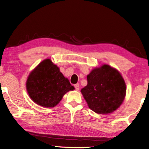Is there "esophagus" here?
Here are the masks:
<instances>
[{
    "label": "esophagus",
    "mask_w": 149,
    "mask_h": 149,
    "mask_svg": "<svg viewBox=\"0 0 149 149\" xmlns=\"http://www.w3.org/2000/svg\"><path fill=\"white\" fill-rule=\"evenodd\" d=\"M74 86H75V90H76L77 91V90H79V84H75Z\"/></svg>",
    "instance_id": "obj_1"
}]
</instances>
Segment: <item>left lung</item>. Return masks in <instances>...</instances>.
I'll return each instance as SVG.
<instances>
[{
	"instance_id": "left-lung-1",
	"label": "left lung",
	"mask_w": 149,
	"mask_h": 149,
	"mask_svg": "<svg viewBox=\"0 0 149 149\" xmlns=\"http://www.w3.org/2000/svg\"><path fill=\"white\" fill-rule=\"evenodd\" d=\"M87 81L81 92L88 107L95 113H112L123 102L126 84L119 72L112 66L103 65L93 69L87 75Z\"/></svg>"
}]
</instances>
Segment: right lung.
<instances>
[{
  "label": "right lung",
  "mask_w": 149,
  "mask_h": 149,
  "mask_svg": "<svg viewBox=\"0 0 149 149\" xmlns=\"http://www.w3.org/2000/svg\"><path fill=\"white\" fill-rule=\"evenodd\" d=\"M26 89L31 100L44 107H54L70 90H74L59 67L45 59L32 70L26 81Z\"/></svg>",
  "instance_id": "obj_1"
}]
</instances>
